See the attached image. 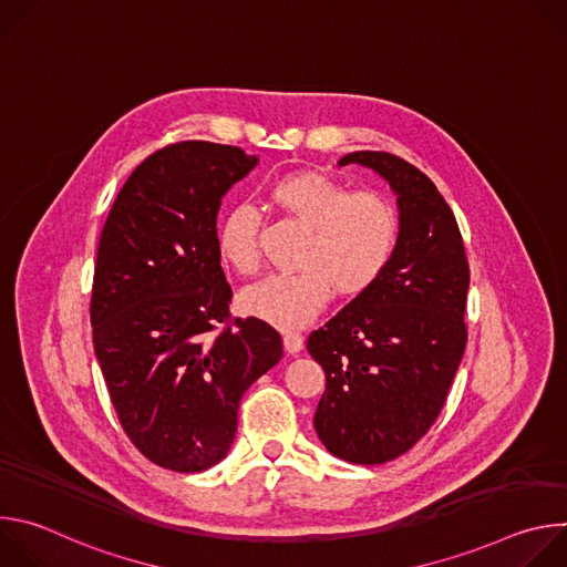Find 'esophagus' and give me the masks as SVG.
Returning <instances> with one entry per match:
<instances>
[{
	"instance_id": "obj_1",
	"label": "esophagus",
	"mask_w": 567,
	"mask_h": 567,
	"mask_svg": "<svg viewBox=\"0 0 567 567\" xmlns=\"http://www.w3.org/2000/svg\"><path fill=\"white\" fill-rule=\"evenodd\" d=\"M282 343H285L287 354H298V352L302 350L305 339H302V334H298V332H287V334L282 337Z\"/></svg>"
}]
</instances>
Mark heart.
<instances>
[{"label": "heart", "mask_w": 567, "mask_h": 567, "mask_svg": "<svg viewBox=\"0 0 567 567\" xmlns=\"http://www.w3.org/2000/svg\"><path fill=\"white\" fill-rule=\"evenodd\" d=\"M278 210L307 228L296 274H274L239 293V307L280 330L313 320L334 291L357 298L388 271L399 245V213L374 190L352 193L318 171H298L269 186ZM217 251L241 276L260 269V213L230 204L217 224Z\"/></svg>", "instance_id": "heart-1"}]
</instances>
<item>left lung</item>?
I'll use <instances>...</instances> for the list:
<instances>
[{"label": "left lung", "mask_w": 567, "mask_h": 567, "mask_svg": "<svg viewBox=\"0 0 567 567\" xmlns=\"http://www.w3.org/2000/svg\"><path fill=\"white\" fill-rule=\"evenodd\" d=\"M396 193L399 245L383 278L307 339L326 370L313 429L354 464L411 451L435 424L466 346L468 262L435 184L390 152H352Z\"/></svg>", "instance_id": "obj_1"}]
</instances>
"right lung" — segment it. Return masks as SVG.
Wrapping results in <instances>:
<instances>
[{"label":"right lung","instance_id":"add662e5","mask_svg":"<svg viewBox=\"0 0 567 567\" xmlns=\"http://www.w3.org/2000/svg\"><path fill=\"white\" fill-rule=\"evenodd\" d=\"M256 164L233 145L171 143L136 166L101 233L94 350L125 435L171 471L226 457L241 394L282 359L269 322L230 316L217 251L221 197Z\"/></svg>","mask_w":567,"mask_h":567}]
</instances>
